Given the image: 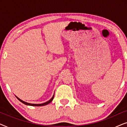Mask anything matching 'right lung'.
<instances>
[{
	"instance_id": "obj_1",
	"label": "right lung",
	"mask_w": 127,
	"mask_h": 127,
	"mask_svg": "<svg viewBox=\"0 0 127 127\" xmlns=\"http://www.w3.org/2000/svg\"><path fill=\"white\" fill-rule=\"evenodd\" d=\"M16 96V98L20 100V102H21L22 103H23L24 104H25V105H29V106H45V105H48V103H50V102H52V100H53V99H54V94L53 95V97H52V98L50 99L49 100H48L47 102H44V103H40V104H33V103H28V102H25V101H24V100H21V99H20V98H18V97H17V96Z\"/></svg>"
}]
</instances>
